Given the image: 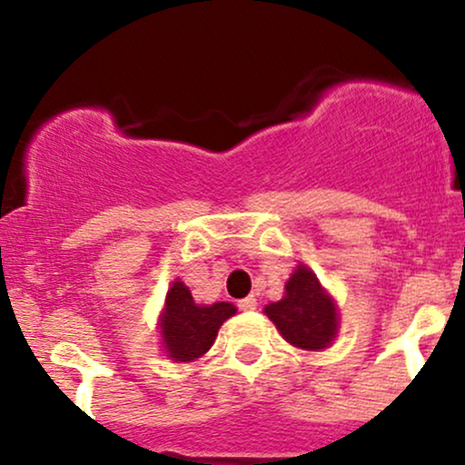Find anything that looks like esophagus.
<instances>
[{"label": "esophagus", "instance_id": "obj_1", "mask_svg": "<svg viewBox=\"0 0 465 465\" xmlns=\"http://www.w3.org/2000/svg\"><path fill=\"white\" fill-rule=\"evenodd\" d=\"M238 308L240 311H255V308H258V300H255L253 295L244 297V300L238 302Z\"/></svg>", "mask_w": 465, "mask_h": 465}]
</instances>
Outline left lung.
Segmentation results:
<instances>
[{
	"label": "left lung",
	"mask_w": 465,
	"mask_h": 465,
	"mask_svg": "<svg viewBox=\"0 0 465 465\" xmlns=\"http://www.w3.org/2000/svg\"><path fill=\"white\" fill-rule=\"evenodd\" d=\"M282 336L302 350H323L336 334V308L306 266L286 282L284 300L264 308Z\"/></svg>",
	"instance_id": "1"
}]
</instances>
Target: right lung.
Listing matches in <instances>:
<instances>
[{"mask_svg":"<svg viewBox=\"0 0 465 465\" xmlns=\"http://www.w3.org/2000/svg\"><path fill=\"white\" fill-rule=\"evenodd\" d=\"M236 308L232 303L199 306L183 282H174L165 295V311L162 317V334L168 354L174 361H194L205 354L214 343L218 328L227 322Z\"/></svg>","mask_w":465,"mask_h":465,"instance_id":"right-lung-1","label":"right lung"}]
</instances>
